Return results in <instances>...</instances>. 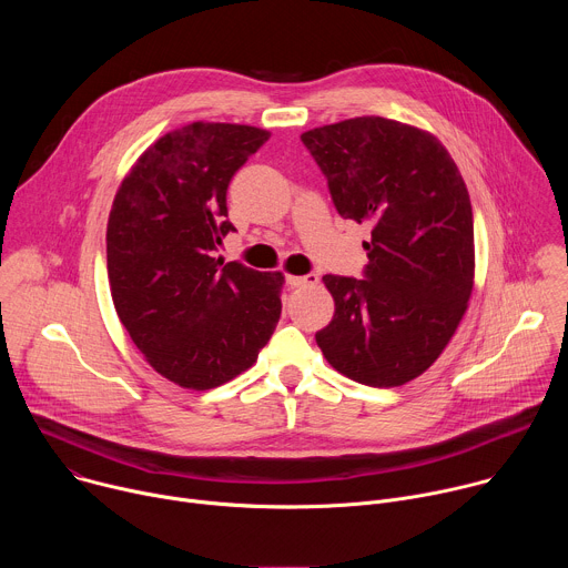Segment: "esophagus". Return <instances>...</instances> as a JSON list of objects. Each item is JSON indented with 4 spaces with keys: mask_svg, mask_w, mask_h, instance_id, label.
<instances>
[{
    "mask_svg": "<svg viewBox=\"0 0 568 568\" xmlns=\"http://www.w3.org/2000/svg\"><path fill=\"white\" fill-rule=\"evenodd\" d=\"M318 283V276L316 274H305V276H287V285L290 287H312Z\"/></svg>",
    "mask_w": 568,
    "mask_h": 568,
    "instance_id": "34e87169",
    "label": "esophagus"
}]
</instances>
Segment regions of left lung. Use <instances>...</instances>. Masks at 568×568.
I'll return each instance as SVG.
<instances>
[{"instance_id":"obj_1","label":"left lung","mask_w":568,"mask_h":568,"mask_svg":"<svg viewBox=\"0 0 568 568\" xmlns=\"http://www.w3.org/2000/svg\"><path fill=\"white\" fill-rule=\"evenodd\" d=\"M342 217L368 222L362 281L323 276L335 314L316 346L342 375L402 386L445 351L474 287L469 193L427 130L355 116L301 134Z\"/></svg>"}]
</instances>
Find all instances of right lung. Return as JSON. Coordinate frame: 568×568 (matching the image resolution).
<instances>
[{"instance_id":"obj_1","label":"right lung","mask_w":568,"mask_h":568,"mask_svg":"<svg viewBox=\"0 0 568 568\" xmlns=\"http://www.w3.org/2000/svg\"><path fill=\"white\" fill-rule=\"evenodd\" d=\"M270 139L254 125L195 121L156 139L123 178L108 220L116 314L145 362L209 390L256 364L281 318L283 272L215 258L226 189Z\"/></svg>"}]
</instances>
